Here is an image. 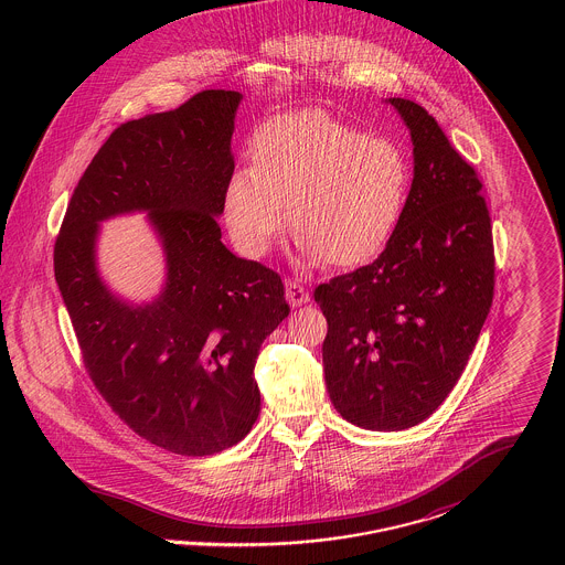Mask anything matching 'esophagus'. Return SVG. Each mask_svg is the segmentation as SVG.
Listing matches in <instances>:
<instances>
[{"mask_svg":"<svg viewBox=\"0 0 565 565\" xmlns=\"http://www.w3.org/2000/svg\"><path fill=\"white\" fill-rule=\"evenodd\" d=\"M286 298L292 307H300V305L309 302V292L305 290V286L298 279H288L286 281Z\"/></svg>","mask_w":565,"mask_h":565,"instance_id":"obj_1","label":"esophagus"}]
</instances>
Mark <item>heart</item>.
Returning a JSON list of instances; mask_svg holds the SVG:
<instances>
[{
	"label": "heart",
	"instance_id": "1",
	"mask_svg": "<svg viewBox=\"0 0 565 565\" xmlns=\"http://www.w3.org/2000/svg\"><path fill=\"white\" fill-rule=\"evenodd\" d=\"M252 167L237 169L222 194L233 242L263 256L288 222L309 260L358 267L396 233L411 194L403 148L320 109L277 116L249 139Z\"/></svg>",
	"mask_w": 565,
	"mask_h": 565
}]
</instances>
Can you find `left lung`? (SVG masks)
I'll list each match as a JSON object with an SVG mask.
<instances>
[{
	"label": "left lung",
	"instance_id": "1",
	"mask_svg": "<svg viewBox=\"0 0 565 565\" xmlns=\"http://www.w3.org/2000/svg\"><path fill=\"white\" fill-rule=\"evenodd\" d=\"M390 104L415 154L403 220L375 263L313 298L328 322L334 408L360 428L394 431L430 417L463 373L493 300L495 256L477 169L419 104Z\"/></svg>",
	"mask_w": 565,
	"mask_h": 565
}]
</instances>
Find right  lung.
I'll list each match as a JSON object with an SVG mask.
<instances>
[{
    "label": "right lung",
    "instance_id": "right-lung-1",
    "mask_svg": "<svg viewBox=\"0 0 565 565\" xmlns=\"http://www.w3.org/2000/svg\"><path fill=\"white\" fill-rule=\"evenodd\" d=\"M239 102L237 90L212 88L118 125L54 242V277L90 381L135 434L178 456H214L252 430L258 350L290 313L279 273L220 242ZM137 209L151 212L170 269L146 308L114 299L94 269L96 222Z\"/></svg>",
    "mask_w": 565,
    "mask_h": 565
}]
</instances>
